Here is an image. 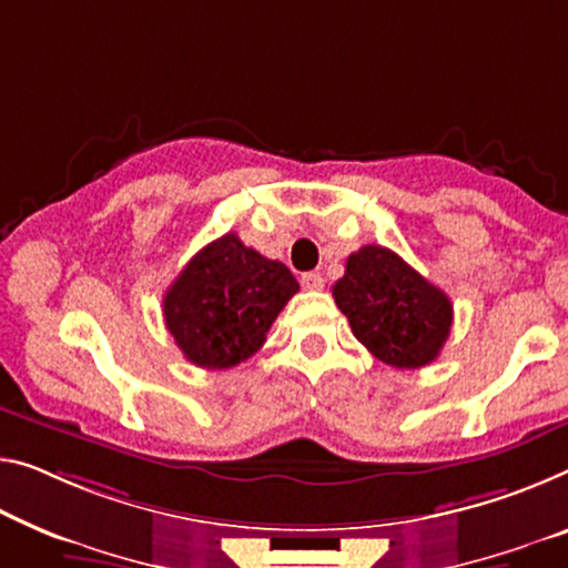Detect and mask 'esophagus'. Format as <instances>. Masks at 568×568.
Masks as SVG:
<instances>
[{
    "instance_id": "obj_1",
    "label": "esophagus",
    "mask_w": 568,
    "mask_h": 568,
    "mask_svg": "<svg viewBox=\"0 0 568 568\" xmlns=\"http://www.w3.org/2000/svg\"><path fill=\"white\" fill-rule=\"evenodd\" d=\"M302 286L307 292H320L322 286H325V278H322L320 272H307V274H302Z\"/></svg>"
}]
</instances>
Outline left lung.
I'll return each mask as SVG.
<instances>
[{"mask_svg": "<svg viewBox=\"0 0 568 568\" xmlns=\"http://www.w3.org/2000/svg\"><path fill=\"white\" fill-rule=\"evenodd\" d=\"M333 296L357 343L394 368H424L449 337V296L390 248L371 243L347 256Z\"/></svg>", "mask_w": 568, "mask_h": 568, "instance_id": "obj_1", "label": "left lung"}]
</instances>
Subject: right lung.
<instances>
[{
	"mask_svg": "<svg viewBox=\"0 0 568 568\" xmlns=\"http://www.w3.org/2000/svg\"><path fill=\"white\" fill-rule=\"evenodd\" d=\"M300 284L282 261L225 233L190 258L164 294V325L197 368L225 371L266 343L268 327Z\"/></svg>",
	"mask_w": 568,
	"mask_h": 568,
	"instance_id": "1",
	"label": "right lung"
}]
</instances>
